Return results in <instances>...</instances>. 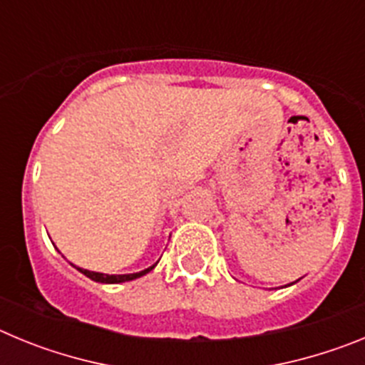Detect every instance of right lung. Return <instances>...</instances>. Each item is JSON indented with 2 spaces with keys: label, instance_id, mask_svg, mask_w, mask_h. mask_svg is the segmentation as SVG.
Masks as SVG:
<instances>
[{
  "label": "right lung",
  "instance_id": "right-lung-1",
  "mask_svg": "<svg viewBox=\"0 0 365 365\" xmlns=\"http://www.w3.org/2000/svg\"><path fill=\"white\" fill-rule=\"evenodd\" d=\"M76 269L80 270L82 274H86L87 278H91L93 282H98V283H124V282H131V279H137L140 278V276H144V274H148L150 270L155 269L153 267H150V269L143 270V272H135V274H102V272H91V270H86V269H80V267H76Z\"/></svg>",
  "mask_w": 365,
  "mask_h": 365
}]
</instances>
